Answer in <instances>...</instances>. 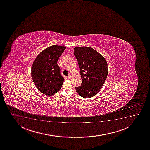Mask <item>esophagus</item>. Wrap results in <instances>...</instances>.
<instances>
[{"label":"esophagus","instance_id":"1","mask_svg":"<svg viewBox=\"0 0 150 150\" xmlns=\"http://www.w3.org/2000/svg\"><path fill=\"white\" fill-rule=\"evenodd\" d=\"M67 78H68V79H71V75H69V76H67Z\"/></svg>","mask_w":150,"mask_h":150}]
</instances>
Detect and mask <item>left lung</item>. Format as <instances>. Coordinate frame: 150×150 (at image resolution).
Returning <instances> with one entry per match:
<instances>
[{"instance_id":"1","label":"left lung","mask_w":150,"mask_h":150,"mask_svg":"<svg viewBox=\"0 0 150 150\" xmlns=\"http://www.w3.org/2000/svg\"><path fill=\"white\" fill-rule=\"evenodd\" d=\"M74 54L78 63L82 84L75 87L76 92L84 98L98 93L108 76V63L100 54L88 47H77Z\"/></svg>"}]
</instances>
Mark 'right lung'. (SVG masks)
I'll use <instances>...</instances> for the list:
<instances>
[{
	"label": "right lung",
	"mask_w": 150,
	"mask_h": 150,
	"mask_svg": "<svg viewBox=\"0 0 150 150\" xmlns=\"http://www.w3.org/2000/svg\"><path fill=\"white\" fill-rule=\"evenodd\" d=\"M65 49L64 46H50L40 53L33 63L32 79L38 90L45 95H54L62 87L64 78L57 62Z\"/></svg>",
	"instance_id": "1"
}]
</instances>
